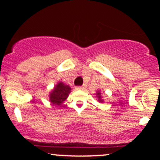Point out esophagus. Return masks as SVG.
<instances>
[{"instance_id":"1","label":"esophagus","mask_w":160,"mask_h":160,"mask_svg":"<svg viewBox=\"0 0 160 160\" xmlns=\"http://www.w3.org/2000/svg\"><path fill=\"white\" fill-rule=\"evenodd\" d=\"M77 90H84L85 89V86H78L76 88Z\"/></svg>"}]
</instances>
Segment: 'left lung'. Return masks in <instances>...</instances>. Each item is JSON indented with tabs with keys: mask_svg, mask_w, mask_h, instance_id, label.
<instances>
[{
	"mask_svg": "<svg viewBox=\"0 0 160 160\" xmlns=\"http://www.w3.org/2000/svg\"><path fill=\"white\" fill-rule=\"evenodd\" d=\"M96 98H97V99H98V102H99V103H104V102L103 96H102V92H101L100 89L96 91Z\"/></svg>",
	"mask_w": 160,
	"mask_h": 160,
	"instance_id": "1",
	"label": "left lung"
}]
</instances>
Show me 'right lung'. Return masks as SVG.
I'll list each match as a JSON object with an SVG mask.
<instances>
[{
	"mask_svg": "<svg viewBox=\"0 0 160 160\" xmlns=\"http://www.w3.org/2000/svg\"><path fill=\"white\" fill-rule=\"evenodd\" d=\"M71 92V86L59 81L49 92V101L53 105L61 107Z\"/></svg>",
	"mask_w": 160,
	"mask_h": 160,
	"instance_id": "1",
	"label": "right lung"
}]
</instances>
